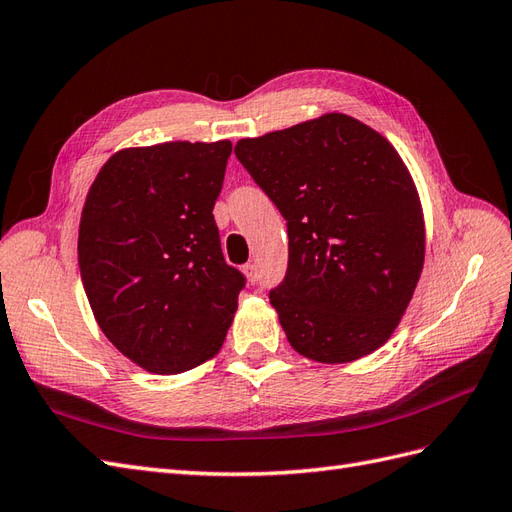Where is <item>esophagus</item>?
Returning <instances> with one entry per match:
<instances>
[{
	"mask_svg": "<svg viewBox=\"0 0 512 512\" xmlns=\"http://www.w3.org/2000/svg\"><path fill=\"white\" fill-rule=\"evenodd\" d=\"M244 274H246L248 281L255 283V281H257V266H255V264H246V266H244Z\"/></svg>",
	"mask_w": 512,
	"mask_h": 512,
	"instance_id": "esophagus-1",
	"label": "esophagus"
}]
</instances>
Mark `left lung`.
Wrapping results in <instances>:
<instances>
[{
	"label": "left lung",
	"mask_w": 512,
	"mask_h": 512,
	"mask_svg": "<svg viewBox=\"0 0 512 512\" xmlns=\"http://www.w3.org/2000/svg\"><path fill=\"white\" fill-rule=\"evenodd\" d=\"M235 157L287 220V272L270 290L287 342L318 363L381 348L411 303L426 253L422 203L398 151L331 112L244 138Z\"/></svg>",
	"instance_id": "1"
}]
</instances>
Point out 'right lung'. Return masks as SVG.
Segmentation results:
<instances>
[{
    "label": "right lung",
    "instance_id": "right-lung-1",
    "mask_svg": "<svg viewBox=\"0 0 512 512\" xmlns=\"http://www.w3.org/2000/svg\"><path fill=\"white\" fill-rule=\"evenodd\" d=\"M231 142L114 153L88 190L77 261L99 329L153 374H179L225 342L246 279L222 257L214 203Z\"/></svg>",
    "mask_w": 512,
    "mask_h": 512
}]
</instances>
